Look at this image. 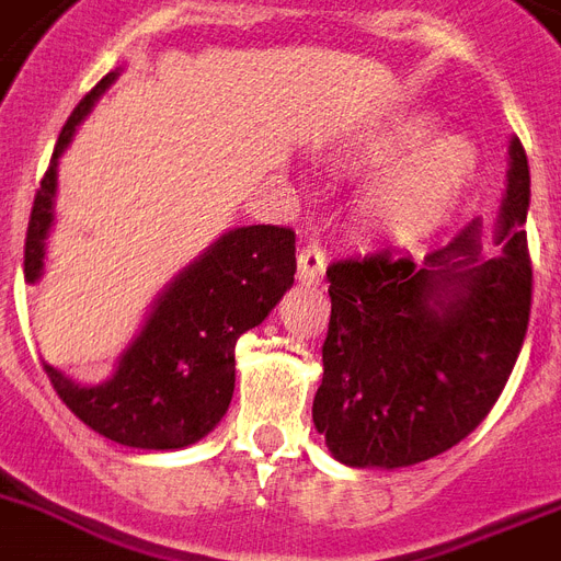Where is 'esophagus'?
Segmentation results:
<instances>
[{"label": "esophagus", "mask_w": 561, "mask_h": 561, "mask_svg": "<svg viewBox=\"0 0 561 561\" xmlns=\"http://www.w3.org/2000/svg\"><path fill=\"white\" fill-rule=\"evenodd\" d=\"M297 276L306 288H317L325 276V253L323 247L308 244L297 255Z\"/></svg>", "instance_id": "1"}]
</instances>
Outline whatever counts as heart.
I'll return each mask as SVG.
<instances>
[{
  "label": "heart",
  "instance_id": "obj_1",
  "mask_svg": "<svg viewBox=\"0 0 561 561\" xmlns=\"http://www.w3.org/2000/svg\"><path fill=\"white\" fill-rule=\"evenodd\" d=\"M439 118L419 107L375 118L346 148L358 171L387 169L358 201L360 224L396 244L434 236L457 215L478 180L474 145L460 134H436Z\"/></svg>",
  "mask_w": 561,
  "mask_h": 561
}]
</instances>
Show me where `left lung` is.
<instances>
[{"label": "left lung", "mask_w": 561, "mask_h": 561, "mask_svg": "<svg viewBox=\"0 0 561 561\" xmlns=\"http://www.w3.org/2000/svg\"><path fill=\"white\" fill-rule=\"evenodd\" d=\"M527 209L530 165L513 136L495 253H483V224L471 220L425 262L378 250L325 271L332 320L311 416L334 460L404 469L483 422L530 323Z\"/></svg>", "instance_id": "left-lung-1"}]
</instances>
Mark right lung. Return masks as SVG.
Here are the masks:
<instances>
[{"instance_id": "obj_1", "label": "right lung", "mask_w": 561, "mask_h": 561, "mask_svg": "<svg viewBox=\"0 0 561 561\" xmlns=\"http://www.w3.org/2000/svg\"><path fill=\"white\" fill-rule=\"evenodd\" d=\"M122 66L95 83L57 136L31 209L25 282L43 279L55 227L57 169L75 130L116 83ZM294 229L253 224L220 232L153 297L142 329L99 383H81L46 364L66 408L113 443L174 451L201 443L229 410L236 390V341L264 323L294 285Z\"/></svg>"}]
</instances>
